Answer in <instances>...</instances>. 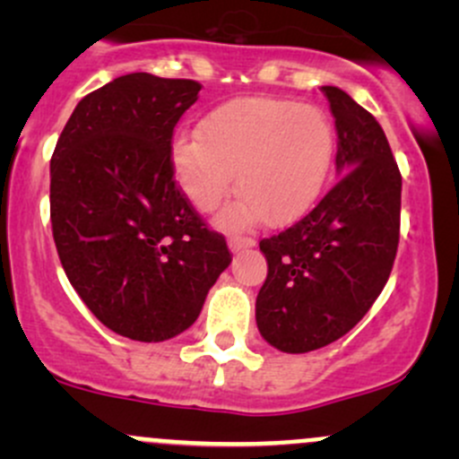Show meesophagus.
Instances as JSON below:
<instances>
[{"mask_svg":"<svg viewBox=\"0 0 459 459\" xmlns=\"http://www.w3.org/2000/svg\"><path fill=\"white\" fill-rule=\"evenodd\" d=\"M256 241L252 239V237H241V235H229V247L233 252H239L244 250V247H252Z\"/></svg>","mask_w":459,"mask_h":459,"instance_id":"obj_1","label":"esophagus"}]
</instances>
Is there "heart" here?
<instances>
[{"label":"heart","instance_id":"heart-1","mask_svg":"<svg viewBox=\"0 0 459 459\" xmlns=\"http://www.w3.org/2000/svg\"><path fill=\"white\" fill-rule=\"evenodd\" d=\"M336 151L330 116L289 99L241 97L218 105L172 142V168L189 203L209 212L235 186L220 224L282 226L302 218L328 181Z\"/></svg>","mask_w":459,"mask_h":459}]
</instances>
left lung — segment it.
<instances>
[{"label":"left lung","mask_w":459,"mask_h":459,"mask_svg":"<svg viewBox=\"0 0 459 459\" xmlns=\"http://www.w3.org/2000/svg\"><path fill=\"white\" fill-rule=\"evenodd\" d=\"M321 91L339 135V181L299 222L259 244L267 278L256 325L287 354L319 350L354 328L382 293L399 244L402 175L380 123L341 88Z\"/></svg>","instance_id":"8db88e82"}]
</instances>
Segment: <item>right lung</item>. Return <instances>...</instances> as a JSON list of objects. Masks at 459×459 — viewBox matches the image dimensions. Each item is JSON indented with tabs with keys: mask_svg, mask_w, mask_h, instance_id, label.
<instances>
[{
	"mask_svg": "<svg viewBox=\"0 0 459 459\" xmlns=\"http://www.w3.org/2000/svg\"><path fill=\"white\" fill-rule=\"evenodd\" d=\"M194 79L116 77L77 103L51 157V229L77 296L109 330L160 343L198 319L230 263L175 181Z\"/></svg>",
	"mask_w": 459,
	"mask_h": 459,
	"instance_id": "right-lung-1",
	"label": "right lung"
}]
</instances>
